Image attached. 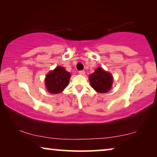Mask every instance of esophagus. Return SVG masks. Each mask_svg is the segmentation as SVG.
Listing matches in <instances>:
<instances>
[{
	"label": "esophagus",
	"instance_id": "esophagus-1",
	"mask_svg": "<svg viewBox=\"0 0 157 157\" xmlns=\"http://www.w3.org/2000/svg\"><path fill=\"white\" fill-rule=\"evenodd\" d=\"M78 74H81V75H84L85 74V72H84V71H79Z\"/></svg>",
	"mask_w": 157,
	"mask_h": 157
}]
</instances>
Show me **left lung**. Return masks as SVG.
Here are the masks:
<instances>
[{
    "instance_id": "8db88e82",
    "label": "left lung",
    "mask_w": 157,
    "mask_h": 157,
    "mask_svg": "<svg viewBox=\"0 0 157 157\" xmlns=\"http://www.w3.org/2000/svg\"><path fill=\"white\" fill-rule=\"evenodd\" d=\"M91 87L98 93H106L111 89L113 76L110 73L105 71L101 67L97 68L89 76Z\"/></svg>"
}]
</instances>
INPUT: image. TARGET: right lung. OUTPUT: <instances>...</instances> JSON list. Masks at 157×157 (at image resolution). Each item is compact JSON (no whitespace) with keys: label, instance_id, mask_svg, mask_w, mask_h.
Here are the masks:
<instances>
[{"label":"right lung","instance_id":"1","mask_svg":"<svg viewBox=\"0 0 157 157\" xmlns=\"http://www.w3.org/2000/svg\"><path fill=\"white\" fill-rule=\"evenodd\" d=\"M71 74L61 66H57L46 75L45 85L51 94H56L62 92L69 83Z\"/></svg>","mask_w":157,"mask_h":157}]
</instances>
